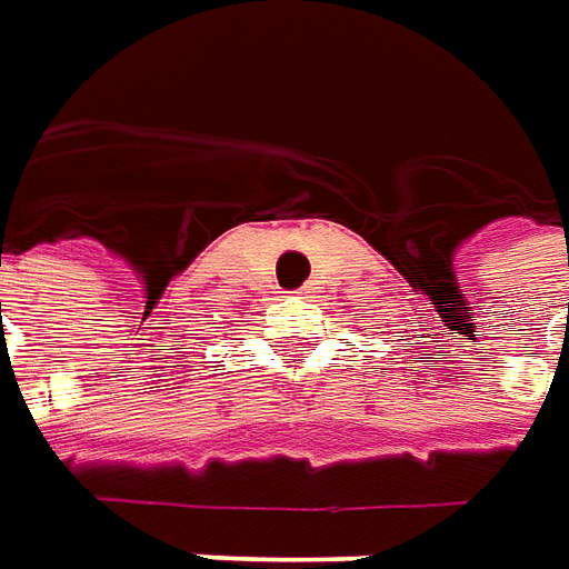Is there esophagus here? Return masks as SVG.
I'll return each instance as SVG.
<instances>
[{
  "label": "esophagus",
  "instance_id": "esophagus-1",
  "mask_svg": "<svg viewBox=\"0 0 569 569\" xmlns=\"http://www.w3.org/2000/svg\"><path fill=\"white\" fill-rule=\"evenodd\" d=\"M299 296L301 299H308V286H305V289H299Z\"/></svg>",
  "mask_w": 569,
  "mask_h": 569
}]
</instances>
